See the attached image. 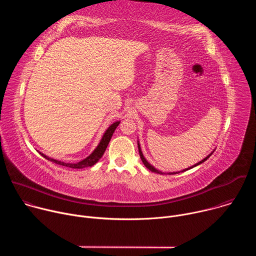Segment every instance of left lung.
<instances>
[{
    "label": "left lung",
    "instance_id": "8db88e82",
    "mask_svg": "<svg viewBox=\"0 0 256 256\" xmlns=\"http://www.w3.org/2000/svg\"><path fill=\"white\" fill-rule=\"evenodd\" d=\"M138 153H140V159H142V162L144 163V165L147 167L149 170H151L152 172H155V173H159V174H166V173H163V172H161V171H159V170H157L154 166H152L147 160L144 159V155H142V150H140V144H138ZM214 152V151H212ZM212 152L210 154V155H208L204 160H202V161H200L198 163H196V165H194V166H192V167H190V168H186V169H184L182 170V172H184V171H186V170H188V169H192V168H194V167H196V166H198V165H200V164H202V163H204L206 160H208V158H210V156L212 154ZM181 172V171H180ZM176 173H179V172H169L168 174H176Z\"/></svg>",
    "mask_w": 256,
    "mask_h": 256
}]
</instances>
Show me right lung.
I'll return each instance as SVG.
<instances>
[{
    "instance_id": "add662e5",
    "label": "right lung",
    "mask_w": 256,
    "mask_h": 256,
    "mask_svg": "<svg viewBox=\"0 0 256 256\" xmlns=\"http://www.w3.org/2000/svg\"><path fill=\"white\" fill-rule=\"evenodd\" d=\"M120 122H114L110 126H109L106 132H104L99 144L97 146V148L92 152V154H90L87 158H85L84 160L78 162V163H66V162H62V161H58V160H54V159H52V158H48V156H46L44 154L40 153V155L42 157H44L46 159L56 163V164H58V165H62V166H66V167H68V168H72V169H82V168H86V167H91L93 166L94 164H96L98 162V160L103 156L107 146L109 144V142H110V138L116 130V128L118 126Z\"/></svg>"
}]
</instances>
